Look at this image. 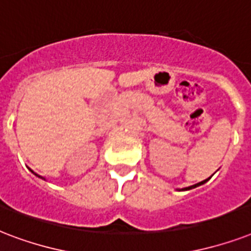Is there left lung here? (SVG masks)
<instances>
[{
    "mask_svg": "<svg viewBox=\"0 0 251 251\" xmlns=\"http://www.w3.org/2000/svg\"><path fill=\"white\" fill-rule=\"evenodd\" d=\"M204 182H205V180H203V182H199V183L194 184V186H190V187H186V188H184V190H191V188L196 187V186H200V184H203V183H204Z\"/></svg>",
    "mask_w": 251,
    "mask_h": 251,
    "instance_id": "obj_1",
    "label": "left lung"
}]
</instances>
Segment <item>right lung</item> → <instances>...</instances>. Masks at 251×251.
<instances>
[{
  "label": "right lung",
  "mask_w": 251,
  "mask_h": 251,
  "mask_svg": "<svg viewBox=\"0 0 251 251\" xmlns=\"http://www.w3.org/2000/svg\"><path fill=\"white\" fill-rule=\"evenodd\" d=\"M40 178H42V176H40Z\"/></svg>",
  "instance_id": "1"
}]
</instances>
